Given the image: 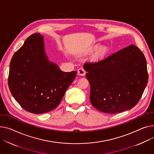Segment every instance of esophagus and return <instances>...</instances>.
<instances>
[{"mask_svg":"<svg viewBox=\"0 0 154 154\" xmlns=\"http://www.w3.org/2000/svg\"><path fill=\"white\" fill-rule=\"evenodd\" d=\"M77 72H78L79 75H82V76H84L86 74V71L85 70V69L84 68H80V69H79Z\"/></svg>","mask_w":154,"mask_h":154,"instance_id":"1","label":"esophagus"}]
</instances>
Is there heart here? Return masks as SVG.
Returning <instances> with one entry per match:
<instances>
[{"instance_id": "1", "label": "heart", "mask_w": 154, "mask_h": 154, "mask_svg": "<svg viewBox=\"0 0 154 154\" xmlns=\"http://www.w3.org/2000/svg\"><path fill=\"white\" fill-rule=\"evenodd\" d=\"M97 48V47H95V49ZM105 48H100L98 51L97 53H96V57H101L102 55H103V54L105 53Z\"/></svg>"}]
</instances>
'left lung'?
I'll return each mask as SVG.
<instances>
[{
	"label": "left lung",
	"instance_id": "8db88e82",
	"mask_svg": "<svg viewBox=\"0 0 154 154\" xmlns=\"http://www.w3.org/2000/svg\"><path fill=\"white\" fill-rule=\"evenodd\" d=\"M84 68L90 85L91 105L106 113H118L135 106L147 84L146 57L134 45L97 62H87Z\"/></svg>",
	"mask_w": 154,
	"mask_h": 154
}]
</instances>
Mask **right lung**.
Segmentation results:
<instances>
[{"instance_id":"add662e5","label":"right lung","mask_w":154,"mask_h":154,"mask_svg":"<svg viewBox=\"0 0 154 154\" xmlns=\"http://www.w3.org/2000/svg\"><path fill=\"white\" fill-rule=\"evenodd\" d=\"M77 71L64 72L45 54L43 36L35 33L14 54L8 84L15 100L25 110L42 114L56 108L74 80Z\"/></svg>"}]
</instances>
